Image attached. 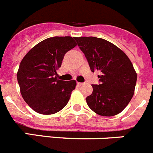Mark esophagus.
Here are the masks:
<instances>
[{"instance_id":"1","label":"esophagus","mask_w":153,"mask_h":153,"mask_svg":"<svg viewBox=\"0 0 153 153\" xmlns=\"http://www.w3.org/2000/svg\"><path fill=\"white\" fill-rule=\"evenodd\" d=\"M84 83H82V82H78V85H79V86H82V85H83Z\"/></svg>"}]
</instances>
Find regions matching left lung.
Segmentation results:
<instances>
[{
    "instance_id": "1",
    "label": "left lung",
    "mask_w": 153,
    "mask_h": 153,
    "mask_svg": "<svg viewBox=\"0 0 153 153\" xmlns=\"http://www.w3.org/2000/svg\"><path fill=\"white\" fill-rule=\"evenodd\" d=\"M91 71H99L98 85L86 97L91 109L101 116L117 115L130 103L134 94L137 75L123 51L111 42L97 37H75Z\"/></svg>"
}]
</instances>
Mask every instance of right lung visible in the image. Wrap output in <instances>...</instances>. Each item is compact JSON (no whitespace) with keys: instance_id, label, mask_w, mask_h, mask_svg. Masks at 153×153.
I'll use <instances>...</instances> for the list:
<instances>
[{"instance_id":"add662e5","label":"right lung","mask_w":153,"mask_h":153,"mask_svg":"<svg viewBox=\"0 0 153 153\" xmlns=\"http://www.w3.org/2000/svg\"><path fill=\"white\" fill-rule=\"evenodd\" d=\"M77 44L71 36H55L44 39L29 51L22 59L17 82L23 100L36 112L53 114L68 102L76 82L57 78L67 52Z\"/></svg>"}]
</instances>
